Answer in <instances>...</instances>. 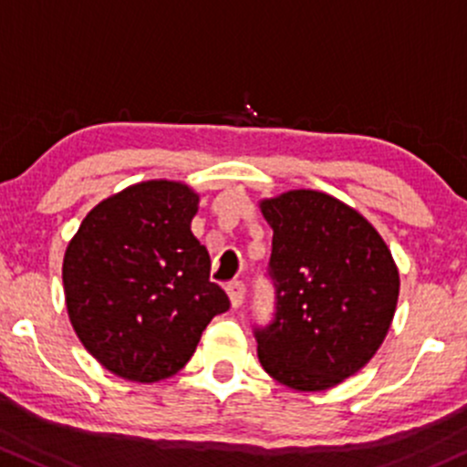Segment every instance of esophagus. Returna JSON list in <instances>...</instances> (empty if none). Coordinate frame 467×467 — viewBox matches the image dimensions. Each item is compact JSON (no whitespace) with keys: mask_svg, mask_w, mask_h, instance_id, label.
<instances>
[{"mask_svg":"<svg viewBox=\"0 0 467 467\" xmlns=\"http://www.w3.org/2000/svg\"><path fill=\"white\" fill-rule=\"evenodd\" d=\"M227 294H229V300H232V307L238 309L240 305L244 303V294H247V287H244L243 280H234V283H229Z\"/></svg>","mask_w":467,"mask_h":467,"instance_id":"obj_1","label":"esophagus"}]
</instances>
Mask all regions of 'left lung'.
<instances>
[{
	"mask_svg": "<svg viewBox=\"0 0 467 467\" xmlns=\"http://www.w3.org/2000/svg\"><path fill=\"white\" fill-rule=\"evenodd\" d=\"M260 207L274 229V314L254 325L260 365L300 392L334 388L388 334L399 300L392 254L363 215L327 193L300 189Z\"/></svg>",
	"mask_w": 467,
	"mask_h": 467,
	"instance_id": "8db88e82",
	"label": "left lung"
}]
</instances>
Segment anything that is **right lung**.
I'll use <instances>...</instances> for the list:
<instances>
[{"mask_svg":"<svg viewBox=\"0 0 467 467\" xmlns=\"http://www.w3.org/2000/svg\"><path fill=\"white\" fill-rule=\"evenodd\" d=\"M198 195L151 180L99 202L64 255L75 332L109 372L162 380L192 358L204 327L227 312L212 258L192 234Z\"/></svg>","mask_w":467,"mask_h":467,"instance_id":"1","label":"right lung"}]
</instances>
